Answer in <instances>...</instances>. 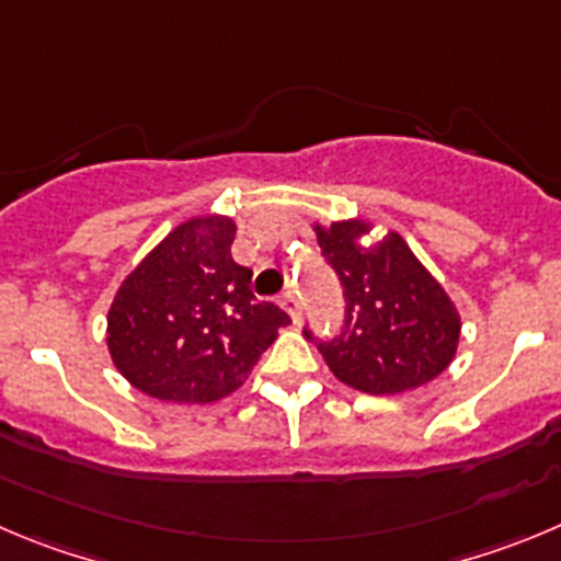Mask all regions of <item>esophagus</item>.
I'll use <instances>...</instances> for the list:
<instances>
[{
  "instance_id": "34e87169",
  "label": "esophagus",
  "mask_w": 561,
  "mask_h": 561,
  "mask_svg": "<svg viewBox=\"0 0 561 561\" xmlns=\"http://www.w3.org/2000/svg\"><path fill=\"white\" fill-rule=\"evenodd\" d=\"M279 305L285 307L287 312H290V318L293 321H301V301H298V293L296 290H287V293H282V298H279Z\"/></svg>"
}]
</instances>
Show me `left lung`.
<instances>
[{
    "instance_id": "8db88e82",
    "label": "left lung",
    "mask_w": 561,
    "mask_h": 561,
    "mask_svg": "<svg viewBox=\"0 0 561 561\" xmlns=\"http://www.w3.org/2000/svg\"><path fill=\"white\" fill-rule=\"evenodd\" d=\"M318 245L343 287L345 316L334 337L316 340L329 370L348 387L390 396L443 374L457 354L459 316L446 290L396 232L363 245L359 221L316 227Z\"/></svg>"
}]
</instances>
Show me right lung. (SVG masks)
<instances>
[{
	"label": "right lung",
	"mask_w": 561,
	"mask_h": 561,
	"mask_svg": "<svg viewBox=\"0 0 561 561\" xmlns=\"http://www.w3.org/2000/svg\"><path fill=\"white\" fill-rule=\"evenodd\" d=\"M232 218L176 227L124 279L107 316L115 368L151 399L209 404L243 385L290 316L232 260Z\"/></svg>",
	"instance_id": "1"
}]
</instances>
